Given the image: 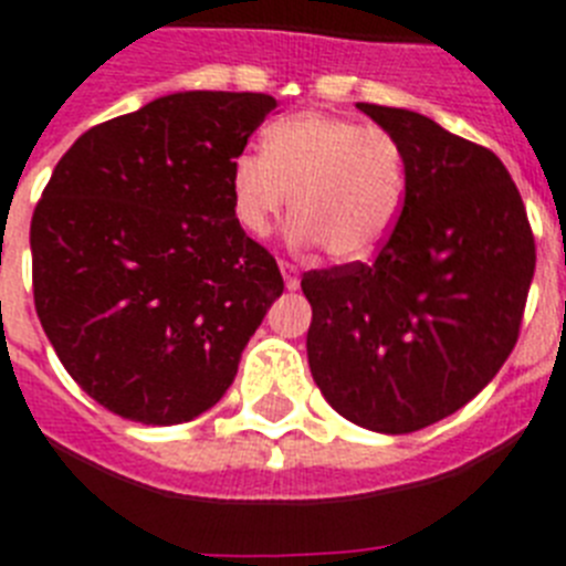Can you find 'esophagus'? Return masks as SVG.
I'll return each mask as SVG.
<instances>
[{
	"instance_id": "1",
	"label": "esophagus",
	"mask_w": 566,
	"mask_h": 566,
	"mask_svg": "<svg viewBox=\"0 0 566 566\" xmlns=\"http://www.w3.org/2000/svg\"><path fill=\"white\" fill-rule=\"evenodd\" d=\"M282 268V276H284V287L287 290H296L298 287V268L293 262H279Z\"/></svg>"
}]
</instances>
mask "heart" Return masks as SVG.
Segmentation results:
<instances>
[{
  "instance_id": "b5f03b06",
  "label": "heart",
  "mask_w": 566,
  "mask_h": 566,
  "mask_svg": "<svg viewBox=\"0 0 566 566\" xmlns=\"http://www.w3.org/2000/svg\"><path fill=\"white\" fill-rule=\"evenodd\" d=\"M405 190V150L387 127L318 111L268 125L262 154L230 165L239 228L264 235L290 201V242H322L344 262L367 259L390 239Z\"/></svg>"
}]
</instances>
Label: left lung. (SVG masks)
Masks as SVG:
<instances>
[{
  "label": "left lung",
  "mask_w": 566,
  "mask_h": 566,
  "mask_svg": "<svg viewBox=\"0 0 566 566\" xmlns=\"http://www.w3.org/2000/svg\"><path fill=\"white\" fill-rule=\"evenodd\" d=\"M358 111L401 142L405 208L370 264L302 276L307 361L344 419L401 436L461 410L507 361L535 239L493 150L405 107Z\"/></svg>",
  "instance_id": "8db88e82"
}]
</instances>
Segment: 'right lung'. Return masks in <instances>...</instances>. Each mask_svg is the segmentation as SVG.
<instances>
[{"instance_id": "obj_1", "label": "right lung", "mask_w": 566, "mask_h": 566, "mask_svg": "<svg viewBox=\"0 0 566 566\" xmlns=\"http://www.w3.org/2000/svg\"><path fill=\"white\" fill-rule=\"evenodd\" d=\"M268 93L185 91L91 127L33 210V302L59 361L122 419L181 424L233 385L284 282L233 216Z\"/></svg>"}]
</instances>
